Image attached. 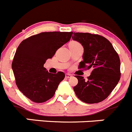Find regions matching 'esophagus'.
Returning <instances> with one entry per match:
<instances>
[{"label":"esophagus","mask_w":132,"mask_h":132,"mask_svg":"<svg viewBox=\"0 0 132 132\" xmlns=\"http://www.w3.org/2000/svg\"><path fill=\"white\" fill-rule=\"evenodd\" d=\"M65 77H66V78H70V77H72V75L70 74V73H66L65 74Z\"/></svg>","instance_id":"34e87169"}]
</instances>
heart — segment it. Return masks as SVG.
Listing matches in <instances>:
<instances>
[{"label":"heart","instance_id":"heart-1","mask_svg":"<svg viewBox=\"0 0 132 132\" xmlns=\"http://www.w3.org/2000/svg\"><path fill=\"white\" fill-rule=\"evenodd\" d=\"M70 45H80V44H79L78 42H77L73 41V42H70Z\"/></svg>","mask_w":132,"mask_h":132}]
</instances>
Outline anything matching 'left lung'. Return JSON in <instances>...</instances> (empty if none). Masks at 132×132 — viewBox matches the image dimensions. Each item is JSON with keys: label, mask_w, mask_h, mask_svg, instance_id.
Listing matches in <instances>:
<instances>
[{"label": "left lung", "mask_w": 132, "mask_h": 132, "mask_svg": "<svg viewBox=\"0 0 132 132\" xmlns=\"http://www.w3.org/2000/svg\"><path fill=\"white\" fill-rule=\"evenodd\" d=\"M73 40L84 48L83 60L79 68H92L87 79L76 76L78 83L73 87L77 98L87 103H99L107 98L120 78L119 55L110 42L98 34L74 32Z\"/></svg>", "instance_id": "8db88e82"}]
</instances>
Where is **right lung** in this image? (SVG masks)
<instances>
[{
    "label": "right lung",
    "mask_w": 132,
    "mask_h": 132,
    "mask_svg": "<svg viewBox=\"0 0 132 132\" xmlns=\"http://www.w3.org/2000/svg\"><path fill=\"white\" fill-rule=\"evenodd\" d=\"M72 32H45L21 42L12 61L15 83L19 90L36 103H43L54 96L64 79L62 72L51 73L44 67L45 61L67 43Z\"/></svg>",
    "instance_id": "right-lung-1"
}]
</instances>
